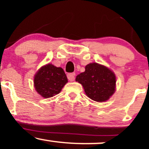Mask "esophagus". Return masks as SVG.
Returning a JSON list of instances; mask_svg holds the SVG:
<instances>
[{"instance_id":"34e87169","label":"esophagus","mask_w":149,"mask_h":149,"mask_svg":"<svg viewBox=\"0 0 149 149\" xmlns=\"http://www.w3.org/2000/svg\"><path fill=\"white\" fill-rule=\"evenodd\" d=\"M75 76H76V73H69V74L67 75V78L70 81H73L75 79Z\"/></svg>"}]
</instances>
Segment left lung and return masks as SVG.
<instances>
[{
  "label": "left lung",
  "mask_w": 149,
  "mask_h": 149,
  "mask_svg": "<svg viewBox=\"0 0 149 149\" xmlns=\"http://www.w3.org/2000/svg\"><path fill=\"white\" fill-rule=\"evenodd\" d=\"M76 80L83 85L87 96L96 102L108 100L115 92V74L97 63L87 65L85 72L78 74Z\"/></svg>",
  "instance_id": "obj_1"
}]
</instances>
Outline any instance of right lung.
I'll return each mask as SVG.
<instances>
[{
    "label": "right lung",
    "instance_id": "1",
    "mask_svg": "<svg viewBox=\"0 0 149 149\" xmlns=\"http://www.w3.org/2000/svg\"><path fill=\"white\" fill-rule=\"evenodd\" d=\"M67 82L64 70L50 64L42 66L34 77L36 90L45 98L59 94Z\"/></svg>",
    "mask_w": 149,
    "mask_h": 149
}]
</instances>
